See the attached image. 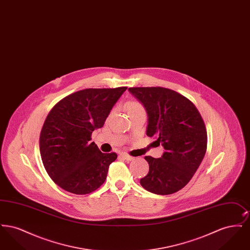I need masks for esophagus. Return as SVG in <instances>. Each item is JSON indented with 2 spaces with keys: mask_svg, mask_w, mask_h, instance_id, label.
<instances>
[{
  "mask_svg": "<svg viewBox=\"0 0 250 250\" xmlns=\"http://www.w3.org/2000/svg\"><path fill=\"white\" fill-rule=\"evenodd\" d=\"M120 156H121V157H123L124 159L127 160V161H131V160H133V159H134V157H133V156H131V155H127V154H124V153H123V154H121V155H120Z\"/></svg>",
  "mask_w": 250,
  "mask_h": 250,
  "instance_id": "esophagus-1",
  "label": "esophagus"
}]
</instances>
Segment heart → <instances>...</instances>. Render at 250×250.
Wrapping results in <instances>:
<instances>
[{
    "instance_id": "1",
    "label": "heart",
    "mask_w": 250,
    "mask_h": 250,
    "mask_svg": "<svg viewBox=\"0 0 250 250\" xmlns=\"http://www.w3.org/2000/svg\"><path fill=\"white\" fill-rule=\"evenodd\" d=\"M125 107L126 109L127 113L129 114V116H131L134 113H136V112L144 110V107H143V105L140 102H138V101H128V102L125 103Z\"/></svg>"
}]
</instances>
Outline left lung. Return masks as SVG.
Segmentation results:
<instances>
[{
	"label": "left lung",
	"instance_id": "1",
	"mask_svg": "<svg viewBox=\"0 0 250 250\" xmlns=\"http://www.w3.org/2000/svg\"><path fill=\"white\" fill-rule=\"evenodd\" d=\"M148 113V137L156 138L166 150L160 158L145 156L148 174L143 188L169 195L185 188L201 165L207 148V131L202 115L188 98L163 87H131Z\"/></svg>",
	"mask_w": 250,
	"mask_h": 250
}]
</instances>
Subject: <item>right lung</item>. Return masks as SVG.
Masks as SVG:
<instances>
[{"label": "right lung", "instance_id": "add662e5", "mask_svg": "<svg viewBox=\"0 0 250 250\" xmlns=\"http://www.w3.org/2000/svg\"><path fill=\"white\" fill-rule=\"evenodd\" d=\"M127 87L89 88L65 96L51 108L39 138L43 165L60 188L85 195L100 188L116 153H102L91 136L101 128Z\"/></svg>", "mask_w": 250, "mask_h": 250}]
</instances>
